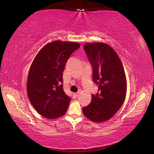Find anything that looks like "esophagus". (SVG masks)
Masks as SVG:
<instances>
[{
  "instance_id": "esophagus-1",
  "label": "esophagus",
  "mask_w": 154,
  "mask_h": 154,
  "mask_svg": "<svg viewBox=\"0 0 154 154\" xmlns=\"http://www.w3.org/2000/svg\"><path fill=\"white\" fill-rule=\"evenodd\" d=\"M79 93H80L79 91L77 92V93H74L73 94V98L74 99H76L78 97V94H79Z\"/></svg>"
}]
</instances>
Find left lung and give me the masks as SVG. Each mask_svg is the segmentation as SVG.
Returning a JSON list of instances; mask_svg holds the SVG:
<instances>
[{"mask_svg":"<svg viewBox=\"0 0 154 154\" xmlns=\"http://www.w3.org/2000/svg\"><path fill=\"white\" fill-rule=\"evenodd\" d=\"M84 49L98 91L92 94L90 105L82 108L83 114L91 121L102 122L113 117L124 103L126 94L124 67L118 54L107 44L88 43Z\"/></svg>","mask_w":154,"mask_h":154,"instance_id":"obj_1","label":"left lung"}]
</instances>
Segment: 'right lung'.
<instances>
[{
    "mask_svg": "<svg viewBox=\"0 0 154 154\" xmlns=\"http://www.w3.org/2000/svg\"><path fill=\"white\" fill-rule=\"evenodd\" d=\"M80 47L76 42L55 41L37 54L29 71L27 93L33 107L43 117H62L70 97L64 91L63 72L71 54Z\"/></svg>",
    "mask_w": 154,
    "mask_h": 154,
    "instance_id": "right-lung-1",
    "label": "right lung"
}]
</instances>
